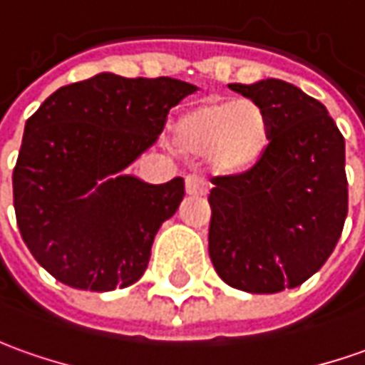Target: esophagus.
Listing matches in <instances>:
<instances>
[{"label":"esophagus","mask_w":365,"mask_h":365,"mask_svg":"<svg viewBox=\"0 0 365 365\" xmlns=\"http://www.w3.org/2000/svg\"><path fill=\"white\" fill-rule=\"evenodd\" d=\"M185 192L190 195H205L207 193V183L197 175H187L185 178Z\"/></svg>","instance_id":"1"}]
</instances>
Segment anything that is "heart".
I'll list each match as a JSON object with an SVG mask.
<instances>
[{
  "instance_id": "obj_1",
  "label": "heart",
  "mask_w": 365,
  "mask_h": 365,
  "mask_svg": "<svg viewBox=\"0 0 365 365\" xmlns=\"http://www.w3.org/2000/svg\"><path fill=\"white\" fill-rule=\"evenodd\" d=\"M178 150L203 158L224 173H247L266 155L272 140L266 111L254 101L207 98L175 121Z\"/></svg>"
}]
</instances>
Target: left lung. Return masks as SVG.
I'll list each match as a JSON object with an SVG mask.
<instances>
[{"label":"left lung","mask_w":365,"mask_h":365,"mask_svg":"<svg viewBox=\"0 0 365 365\" xmlns=\"http://www.w3.org/2000/svg\"><path fill=\"white\" fill-rule=\"evenodd\" d=\"M266 111L272 140L252 172L215 178L210 257L250 294L297 287L326 264L348 215L346 141L318 99L282 79L230 83Z\"/></svg>","instance_id":"obj_1"}]
</instances>
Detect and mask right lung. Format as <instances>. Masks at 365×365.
Wrapping results in <instances>:
<instances>
[{
    "instance_id": "add662e5",
    "label": "right lung",
    "mask_w": 365,
    "mask_h": 365,
    "mask_svg": "<svg viewBox=\"0 0 365 365\" xmlns=\"http://www.w3.org/2000/svg\"><path fill=\"white\" fill-rule=\"evenodd\" d=\"M195 86L98 73L53 91L26 121L14 207L37 264L66 286L111 292L138 282L160 225L185 193L120 175L151 148ZM111 175V178L107 175Z\"/></svg>"
}]
</instances>
